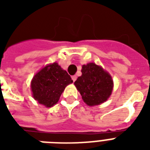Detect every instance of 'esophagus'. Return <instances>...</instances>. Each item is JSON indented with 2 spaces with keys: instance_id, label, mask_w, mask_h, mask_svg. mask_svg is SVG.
I'll return each mask as SVG.
<instances>
[{
  "instance_id": "34e87169",
  "label": "esophagus",
  "mask_w": 150,
  "mask_h": 150,
  "mask_svg": "<svg viewBox=\"0 0 150 150\" xmlns=\"http://www.w3.org/2000/svg\"><path fill=\"white\" fill-rule=\"evenodd\" d=\"M71 79H72L73 82H75V80L77 79V76H76V75H72V76H71Z\"/></svg>"
}]
</instances>
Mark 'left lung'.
<instances>
[{"label":"left lung","mask_w":150,"mask_h":150,"mask_svg":"<svg viewBox=\"0 0 150 150\" xmlns=\"http://www.w3.org/2000/svg\"><path fill=\"white\" fill-rule=\"evenodd\" d=\"M82 75L75 82V85L83 101L89 106L105 102L113 89L110 75L94 63L82 66Z\"/></svg>","instance_id":"8db88e82"}]
</instances>
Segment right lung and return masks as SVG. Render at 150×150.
<instances>
[{"label": "right lung", "mask_w": 150, "mask_h": 150, "mask_svg": "<svg viewBox=\"0 0 150 150\" xmlns=\"http://www.w3.org/2000/svg\"><path fill=\"white\" fill-rule=\"evenodd\" d=\"M72 82L70 75L58 64H49L40 71L32 80L34 99L45 107H52L57 103L64 88Z\"/></svg>", "instance_id": "obj_1"}]
</instances>
